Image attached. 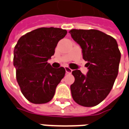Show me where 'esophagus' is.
<instances>
[{"instance_id":"1","label":"esophagus","mask_w":129,"mask_h":129,"mask_svg":"<svg viewBox=\"0 0 129 129\" xmlns=\"http://www.w3.org/2000/svg\"><path fill=\"white\" fill-rule=\"evenodd\" d=\"M65 70H66V73H68V74H70V73H72V71H73L72 69H70L68 66H65Z\"/></svg>"}]
</instances>
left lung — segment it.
<instances>
[{"label":"left lung","instance_id":"1","mask_svg":"<svg viewBox=\"0 0 129 129\" xmlns=\"http://www.w3.org/2000/svg\"><path fill=\"white\" fill-rule=\"evenodd\" d=\"M71 37L80 45L87 61L86 75L73 70L75 82L70 86L73 100L78 104L91 107L107 97L115 81L121 58L116 40L97 29H71Z\"/></svg>","mask_w":129,"mask_h":129}]
</instances>
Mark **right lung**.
<instances>
[{"mask_svg":"<svg viewBox=\"0 0 129 129\" xmlns=\"http://www.w3.org/2000/svg\"><path fill=\"white\" fill-rule=\"evenodd\" d=\"M66 34L67 31L61 28L41 27L22 36L14 47L16 80L23 95L30 102L45 104L53 98L66 70L52 68L48 60Z\"/></svg>","mask_w":129,"mask_h":129,"instance_id":"1","label":"right lung"}]
</instances>
